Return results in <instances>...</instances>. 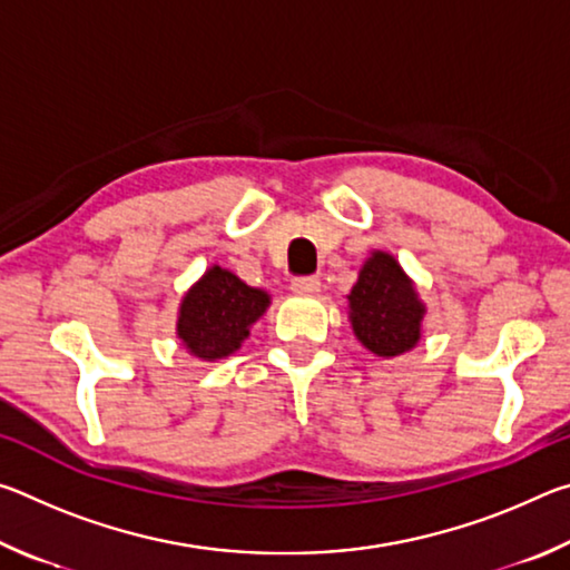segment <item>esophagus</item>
I'll return each instance as SVG.
<instances>
[{
	"label": "esophagus",
	"mask_w": 570,
	"mask_h": 570,
	"mask_svg": "<svg viewBox=\"0 0 570 570\" xmlns=\"http://www.w3.org/2000/svg\"><path fill=\"white\" fill-rule=\"evenodd\" d=\"M322 288V282L316 276H298L292 282V292L298 296H314Z\"/></svg>",
	"instance_id": "obj_1"
}]
</instances>
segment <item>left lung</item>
<instances>
[{
	"label": "left lung",
	"instance_id": "1",
	"mask_svg": "<svg viewBox=\"0 0 570 570\" xmlns=\"http://www.w3.org/2000/svg\"><path fill=\"white\" fill-rule=\"evenodd\" d=\"M346 314L364 350L392 360L420 344L428 306L397 258L387 250H372L346 294Z\"/></svg>",
	"mask_w": 570,
	"mask_h": 570
}]
</instances>
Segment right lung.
<instances>
[{"instance_id": "1", "label": "right lung", "mask_w": 570, "mask_h": 570, "mask_svg": "<svg viewBox=\"0 0 570 570\" xmlns=\"http://www.w3.org/2000/svg\"><path fill=\"white\" fill-rule=\"evenodd\" d=\"M272 294L214 264L180 298L176 336L200 362L226 360L248 340L250 326L266 314Z\"/></svg>"}]
</instances>
